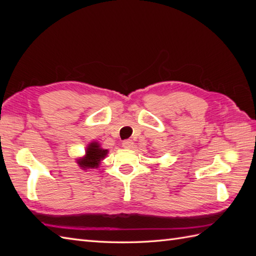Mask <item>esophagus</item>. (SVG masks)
Masks as SVG:
<instances>
[{
  "label": "esophagus",
  "instance_id": "obj_1",
  "mask_svg": "<svg viewBox=\"0 0 256 256\" xmlns=\"http://www.w3.org/2000/svg\"><path fill=\"white\" fill-rule=\"evenodd\" d=\"M122 146L124 148H128V150L132 148H133V140H123Z\"/></svg>",
  "mask_w": 256,
  "mask_h": 256
}]
</instances>
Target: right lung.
Segmentation results:
<instances>
[{
    "label": "right lung",
    "instance_id": "obj_1",
    "mask_svg": "<svg viewBox=\"0 0 256 256\" xmlns=\"http://www.w3.org/2000/svg\"><path fill=\"white\" fill-rule=\"evenodd\" d=\"M108 150L100 148L98 143H91L86 150V156L78 160V164L82 168H98L101 160L104 158Z\"/></svg>",
    "mask_w": 256,
    "mask_h": 256
}]
</instances>
